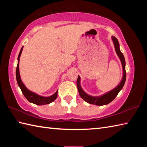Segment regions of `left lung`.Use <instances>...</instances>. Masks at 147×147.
Here are the masks:
<instances>
[{"label": "left lung", "mask_w": 147, "mask_h": 147, "mask_svg": "<svg viewBox=\"0 0 147 147\" xmlns=\"http://www.w3.org/2000/svg\"><path fill=\"white\" fill-rule=\"evenodd\" d=\"M112 40L114 43L115 52H116V54L120 59L122 67H123V78H122V80L119 84L115 88L112 89L111 91L105 93L104 95H102L100 96H92L87 94L82 88V86H81L80 84L81 78L80 76H78L77 79L76 84L78 90L79 92V94L81 97H82L85 102L88 103V104H95L96 105H104L109 104V103L111 102L115 97H116V96L117 95L121 89L123 88L124 83H125L126 78L125 59H124L123 53L120 51L119 43L117 39L115 38V36H112Z\"/></svg>", "instance_id": "left-lung-1"}]
</instances>
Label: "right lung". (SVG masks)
<instances>
[{
    "label": "right lung",
    "mask_w": 147,
    "mask_h": 147,
    "mask_svg": "<svg viewBox=\"0 0 147 147\" xmlns=\"http://www.w3.org/2000/svg\"><path fill=\"white\" fill-rule=\"evenodd\" d=\"M23 47H22L21 49V51L19 54L18 57V65L16 67V80L18 86H20V88L21 90L22 93L25 96L26 98L30 102L33 103L34 104L38 105H43L45 104H51V102H54L55 100L57 97V93L58 90L56 91L54 94L52 95L51 96H43L42 95H39L36 93H34L32 91H30L28 89L26 86L24 85L23 82L21 79L20 73V69H19V64H20V56L21 55L22 51H23Z\"/></svg>",
    "instance_id": "add662e5"
}]
</instances>
